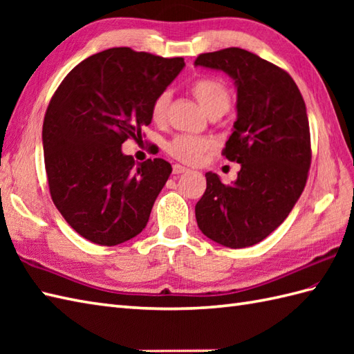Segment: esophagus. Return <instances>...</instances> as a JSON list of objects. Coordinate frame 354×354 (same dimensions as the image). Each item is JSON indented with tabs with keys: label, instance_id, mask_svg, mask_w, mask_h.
Segmentation results:
<instances>
[{
	"label": "esophagus",
	"instance_id": "obj_1",
	"mask_svg": "<svg viewBox=\"0 0 354 354\" xmlns=\"http://www.w3.org/2000/svg\"><path fill=\"white\" fill-rule=\"evenodd\" d=\"M185 171H189V169L184 167V165H181V164L173 165V173H175V175H179V173H185Z\"/></svg>",
	"mask_w": 354,
	"mask_h": 354
}]
</instances>
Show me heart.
<instances>
[{
  "label": "heart",
  "instance_id": "1",
  "mask_svg": "<svg viewBox=\"0 0 354 354\" xmlns=\"http://www.w3.org/2000/svg\"><path fill=\"white\" fill-rule=\"evenodd\" d=\"M190 91L208 115L223 114L230 106V89L216 79L202 77L194 80L190 86ZM170 99V91H161L153 99L152 106H150V117L155 123L161 124L167 120ZM213 147L214 141L212 138L184 133L178 135L169 142L167 152L170 156L181 162L198 164L202 160V156Z\"/></svg>",
  "mask_w": 354,
  "mask_h": 354
}]
</instances>
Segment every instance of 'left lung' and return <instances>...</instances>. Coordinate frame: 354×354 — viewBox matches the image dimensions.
Wrapping results in <instances>:
<instances>
[{
	"mask_svg": "<svg viewBox=\"0 0 354 354\" xmlns=\"http://www.w3.org/2000/svg\"><path fill=\"white\" fill-rule=\"evenodd\" d=\"M194 65L221 70L237 86V120L222 155L242 169L225 185L205 173L194 207L199 230L227 248L261 242L292 212L306 187L312 149L306 103L289 73L231 47L199 55Z\"/></svg>",
	"mask_w": 354,
	"mask_h": 354,
	"instance_id": "obj_1",
	"label": "left lung"
}]
</instances>
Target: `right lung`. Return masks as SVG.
I'll list each match as a JSON object with an SVG mask.
<instances>
[{"instance_id":"add662e5","label":"right lung","mask_w":354,"mask_h":354,"mask_svg":"<svg viewBox=\"0 0 354 354\" xmlns=\"http://www.w3.org/2000/svg\"><path fill=\"white\" fill-rule=\"evenodd\" d=\"M184 65L183 57L109 48L74 66L53 94L42 126L48 189L89 242L114 246L147 225L171 165L162 158L137 164L122 145L141 138L153 99Z\"/></svg>"}]
</instances>
